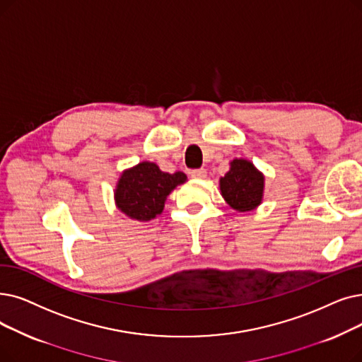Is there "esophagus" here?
I'll return each mask as SVG.
<instances>
[{
    "mask_svg": "<svg viewBox=\"0 0 362 362\" xmlns=\"http://www.w3.org/2000/svg\"><path fill=\"white\" fill-rule=\"evenodd\" d=\"M189 175L194 179H206L207 177V171L204 170V168H198V170H192Z\"/></svg>",
    "mask_w": 362,
    "mask_h": 362,
    "instance_id": "1",
    "label": "esophagus"
}]
</instances>
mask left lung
Segmentation results:
<instances>
[{
	"label": "left lung",
	"mask_w": 362,
	"mask_h": 362,
	"mask_svg": "<svg viewBox=\"0 0 362 362\" xmlns=\"http://www.w3.org/2000/svg\"><path fill=\"white\" fill-rule=\"evenodd\" d=\"M220 194L235 211L247 213L257 209L264 194V175L244 158L229 163V171L218 179Z\"/></svg>",
	"instance_id": "8db88e82"
}]
</instances>
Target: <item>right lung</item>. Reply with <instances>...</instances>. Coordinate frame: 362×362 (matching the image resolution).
I'll return each instance as SVG.
<instances>
[{
  "label": "right lung",
  "instance_id": "1",
  "mask_svg": "<svg viewBox=\"0 0 362 362\" xmlns=\"http://www.w3.org/2000/svg\"><path fill=\"white\" fill-rule=\"evenodd\" d=\"M187 180L182 171L165 173L151 161L125 168L114 189L117 209L132 220L149 222L163 213L167 197Z\"/></svg>",
  "mask_w": 362,
  "mask_h": 362
}]
</instances>
